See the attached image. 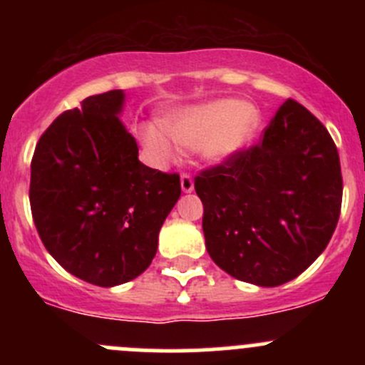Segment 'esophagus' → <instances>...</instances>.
<instances>
[{
	"label": "esophagus",
	"mask_w": 365,
	"mask_h": 365,
	"mask_svg": "<svg viewBox=\"0 0 365 365\" xmlns=\"http://www.w3.org/2000/svg\"><path fill=\"white\" fill-rule=\"evenodd\" d=\"M180 185H182V190H183V192H185V194L192 192V190H194V180H192V176L185 175V173H183L182 178H180Z\"/></svg>",
	"instance_id": "obj_1"
}]
</instances>
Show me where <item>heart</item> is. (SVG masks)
Wrapping results in <instances>:
<instances>
[{"mask_svg":"<svg viewBox=\"0 0 365 365\" xmlns=\"http://www.w3.org/2000/svg\"><path fill=\"white\" fill-rule=\"evenodd\" d=\"M162 128L146 125L143 143L157 164L175 159L180 146H196V153L205 162H224L247 148L256 138L261 116L247 102L210 101L203 104L175 109L162 118Z\"/></svg>","mask_w":365,"mask_h":365,"instance_id":"obj_1","label":"heart"}]
</instances>
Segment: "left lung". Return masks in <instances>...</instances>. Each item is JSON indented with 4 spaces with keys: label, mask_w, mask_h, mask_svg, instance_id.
<instances>
[{
    "label": "left lung",
    "mask_w": 365,
    "mask_h": 365,
    "mask_svg": "<svg viewBox=\"0 0 365 365\" xmlns=\"http://www.w3.org/2000/svg\"><path fill=\"white\" fill-rule=\"evenodd\" d=\"M206 251L238 281L274 288L298 277L332 238L341 162L322 121L288 101L259 145L196 176Z\"/></svg>",
    "instance_id": "left-lung-1"
}]
</instances>
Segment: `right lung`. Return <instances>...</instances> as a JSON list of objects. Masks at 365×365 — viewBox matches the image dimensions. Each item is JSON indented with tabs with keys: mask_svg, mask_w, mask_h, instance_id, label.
<instances>
[{
	"mask_svg": "<svg viewBox=\"0 0 365 365\" xmlns=\"http://www.w3.org/2000/svg\"><path fill=\"white\" fill-rule=\"evenodd\" d=\"M123 90L91 95L56 118L31 160L29 205L51 256L76 277L113 288L141 275L178 201L180 176L139 162L121 123Z\"/></svg>",
	"mask_w": 365,
	"mask_h": 365,
	"instance_id": "add662e5",
	"label": "right lung"
}]
</instances>
